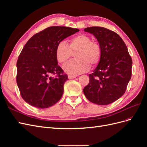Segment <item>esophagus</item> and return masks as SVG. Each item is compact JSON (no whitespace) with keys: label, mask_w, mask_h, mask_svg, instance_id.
Masks as SVG:
<instances>
[{"label":"esophagus","mask_w":147,"mask_h":147,"mask_svg":"<svg viewBox=\"0 0 147 147\" xmlns=\"http://www.w3.org/2000/svg\"><path fill=\"white\" fill-rule=\"evenodd\" d=\"M76 77H77V76H75V75H69L68 76L69 79H74Z\"/></svg>","instance_id":"1"}]
</instances>
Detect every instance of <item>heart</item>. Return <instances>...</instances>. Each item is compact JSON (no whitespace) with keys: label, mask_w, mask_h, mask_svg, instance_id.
I'll use <instances>...</instances> for the list:
<instances>
[{"label":"heart","mask_w":147,"mask_h":147,"mask_svg":"<svg viewBox=\"0 0 147 147\" xmlns=\"http://www.w3.org/2000/svg\"><path fill=\"white\" fill-rule=\"evenodd\" d=\"M77 52V59L69 62L64 66L65 72L78 75L88 71L91 66L99 63L102 57V48L99 44L92 41V38L85 34H79L69 40L67 45L64 42H59L56 48V57L59 63L64 64L72 55Z\"/></svg>","instance_id":"b5f03b06"}]
</instances>
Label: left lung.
Returning <instances> with one entry per match:
<instances>
[{"label": "left lung", "instance_id": "1", "mask_svg": "<svg viewBox=\"0 0 147 147\" xmlns=\"http://www.w3.org/2000/svg\"><path fill=\"white\" fill-rule=\"evenodd\" d=\"M84 30L97 38L102 52L99 63L89 75L90 82L83 89L84 94L94 104H110L126 91L131 78L132 58L125 43L116 32L96 26Z\"/></svg>", "mask_w": 147, "mask_h": 147}]
</instances>
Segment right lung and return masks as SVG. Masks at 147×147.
<instances>
[{"instance_id":"add662e5","label":"right lung","mask_w":147,"mask_h":147,"mask_svg":"<svg viewBox=\"0 0 147 147\" xmlns=\"http://www.w3.org/2000/svg\"><path fill=\"white\" fill-rule=\"evenodd\" d=\"M78 31L51 26L35 34L26 43L17 61L16 83L28 104L46 109L61 99L68 77L57 64L56 48L59 42Z\"/></svg>"}]
</instances>
